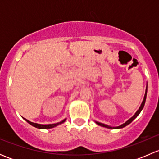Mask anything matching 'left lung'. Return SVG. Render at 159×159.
Instances as JSON below:
<instances>
[{
	"mask_svg": "<svg viewBox=\"0 0 159 159\" xmlns=\"http://www.w3.org/2000/svg\"><path fill=\"white\" fill-rule=\"evenodd\" d=\"M147 88H148V85H147ZM146 88V90H145V96H144V99L143 101H142V105H141V106L139 107V110L135 112V114H134V115H133L132 117H131V118H129V120H128L127 121H125V122L124 123V124L121 125L119 126H117V127H111V126H109L108 125H105V124H103V123H101V122H98V121H95V123L97 125H98L100 126H102V127H105V128H107V129H122V128L125 127V126H127L128 125H129L130 123L131 122V121H133V120L134 119V118H136V117L138 116V115L140 114V112L142 111V110L143 109L144 106H145V101H146V96H147V90H148V89Z\"/></svg>",
	"mask_w": 159,
	"mask_h": 159,
	"instance_id": "left-lung-1",
	"label": "left lung"
}]
</instances>
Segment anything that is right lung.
Wrapping results in <instances>:
<instances>
[{"instance_id":"add662e5","label":"right lung","mask_w":159,"mask_h":159,"mask_svg":"<svg viewBox=\"0 0 159 159\" xmlns=\"http://www.w3.org/2000/svg\"><path fill=\"white\" fill-rule=\"evenodd\" d=\"M24 119L25 120V121H27L28 123H29L30 125L34 126V127L37 128V129H52V128H54L56 127V126L62 124V123L65 122V121H66V118H65V119L63 120V121H60V122H57V123H55V124H49V125H41V124H37V123H34V122H31V121H28V119H26V118H24Z\"/></svg>"}]
</instances>
